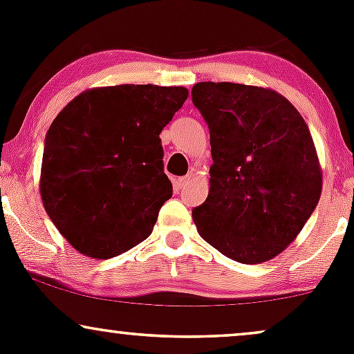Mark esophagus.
I'll return each instance as SVG.
<instances>
[{
  "instance_id": "esophagus-1",
  "label": "esophagus",
  "mask_w": 354,
  "mask_h": 354,
  "mask_svg": "<svg viewBox=\"0 0 354 354\" xmlns=\"http://www.w3.org/2000/svg\"><path fill=\"white\" fill-rule=\"evenodd\" d=\"M193 178H194V174H193V173H188V174H186V176L178 178V180H176V186H178V189H183V188H185V186H188L189 183L193 181Z\"/></svg>"
}]
</instances>
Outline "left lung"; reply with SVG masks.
Returning a JSON list of instances; mask_svg holds the SVG:
<instances>
[{"label":"left lung","instance_id":"1","mask_svg":"<svg viewBox=\"0 0 354 354\" xmlns=\"http://www.w3.org/2000/svg\"><path fill=\"white\" fill-rule=\"evenodd\" d=\"M191 96L213 156L208 198L193 209L198 233L234 261L265 263L295 241L319 201L310 129L273 89L205 81Z\"/></svg>","mask_w":354,"mask_h":354}]
</instances>
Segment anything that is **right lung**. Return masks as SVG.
Returning a JSON list of instances; mask_svg holds the SVG:
<instances>
[{"instance_id": "add662e5", "label": "right lung", "mask_w": 354, "mask_h": 354, "mask_svg": "<svg viewBox=\"0 0 354 354\" xmlns=\"http://www.w3.org/2000/svg\"><path fill=\"white\" fill-rule=\"evenodd\" d=\"M186 98L183 86L93 88L55 118L39 193L48 216L81 254L113 258L151 234L173 194L160 133Z\"/></svg>"}]
</instances>
